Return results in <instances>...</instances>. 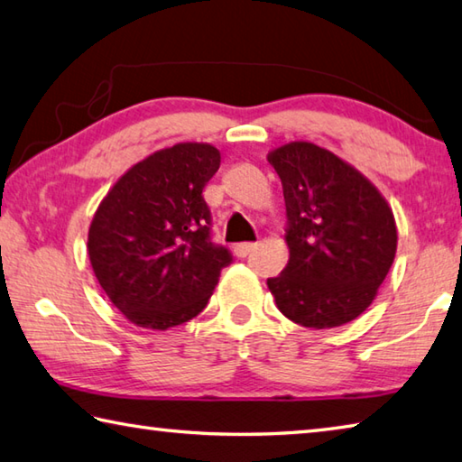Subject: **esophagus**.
<instances>
[{
	"label": "esophagus",
	"instance_id": "obj_1",
	"mask_svg": "<svg viewBox=\"0 0 462 462\" xmlns=\"http://www.w3.org/2000/svg\"><path fill=\"white\" fill-rule=\"evenodd\" d=\"M254 248H256V242H240V245L234 246V254H236L238 258H245L253 253Z\"/></svg>",
	"mask_w": 462,
	"mask_h": 462
}]
</instances>
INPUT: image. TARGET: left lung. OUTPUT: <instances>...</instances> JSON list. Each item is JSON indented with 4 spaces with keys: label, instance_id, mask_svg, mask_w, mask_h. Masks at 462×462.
I'll list each match as a JSON object with an SVG mask.
<instances>
[{
    "label": "left lung",
    "instance_id": "left-lung-1",
    "mask_svg": "<svg viewBox=\"0 0 462 462\" xmlns=\"http://www.w3.org/2000/svg\"><path fill=\"white\" fill-rule=\"evenodd\" d=\"M287 206L289 264L268 279L279 311L303 327L354 321L396 256L388 202L356 167L305 141L268 153Z\"/></svg>",
    "mask_w": 462,
    "mask_h": 462
}]
</instances>
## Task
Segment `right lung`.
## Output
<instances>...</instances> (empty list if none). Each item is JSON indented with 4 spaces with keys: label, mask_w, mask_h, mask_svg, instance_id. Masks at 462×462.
<instances>
[{
    "label": "right lung",
    "mask_w": 462,
    "mask_h": 462,
    "mask_svg": "<svg viewBox=\"0 0 462 462\" xmlns=\"http://www.w3.org/2000/svg\"><path fill=\"white\" fill-rule=\"evenodd\" d=\"M217 167L220 151L208 143L155 151L115 183L92 217V271L137 327L163 331L202 313L232 263L212 240L202 196Z\"/></svg>",
    "instance_id": "1"
}]
</instances>
